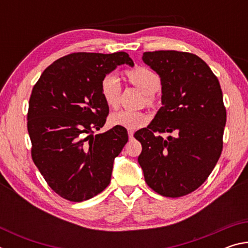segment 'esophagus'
I'll return each mask as SVG.
<instances>
[{
    "label": "esophagus",
    "mask_w": 248,
    "mask_h": 248,
    "mask_svg": "<svg viewBox=\"0 0 248 248\" xmlns=\"http://www.w3.org/2000/svg\"><path fill=\"white\" fill-rule=\"evenodd\" d=\"M128 134H129L130 139H132V138H133V131H132V130H128Z\"/></svg>",
    "instance_id": "obj_1"
}]
</instances>
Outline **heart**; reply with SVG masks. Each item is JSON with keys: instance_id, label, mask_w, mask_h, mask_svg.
Listing matches in <instances>:
<instances>
[{"instance_id": "heart-1", "label": "heart", "mask_w": 248, "mask_h": 248, "mask_svg": "<svg viewBox=\"0 0 248 248\" xmlns=\"http://www.w3.org/2000/svg\"><path fill=\"white\" fill-rule=\"evenodd\" d=\"M129 81L139 87L148 95V102L152 100V95L161 87V78L156 73L144 66H138L127 72ZM121 82L118 74L107 73L100 81V94L108 106L116 107L119 103ZM149 121V115L143 111L120 109L109 116V124L114 127H123L129 130H136L143 127Z\"/></svg>"}]
</instances>
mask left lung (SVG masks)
Here are the masks:
<instances>
[{
	"instance_id": "left-lung-1",
	"label": "left lung",
	"mask_w": 248,
	"mask_h": 248,
	"mask_svg": "<svg viewBox=\"0 0 248 248\" xmlns=\"http://www.w3.org/2000/svg\"><path fill=\"white\" fill-rule=\"evenodd\" d=\"M162 83V104L148 128L137 131L139 164L148 186L178 198L202 185L223 149L226 110L219 83L198 56L175 50L143 53ZM170 133L164 140L160 134Z\"/></svg>"
}]
</instances>
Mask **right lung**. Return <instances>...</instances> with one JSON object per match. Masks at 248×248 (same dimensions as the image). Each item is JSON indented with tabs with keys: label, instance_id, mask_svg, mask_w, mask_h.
I'll return each instance as SVG.
<instances>
[{
	"label": "right lung",
	"instance_id": "1",
	"mask_svg": "<svg viewBox=\"0 0 248 248\" xmlns=\"http://www.w3.org/2000/svg\"><path fill=\"white\" fill-rule=\"evenodd\" d=\"M133 61L127 52H74L46 69L33 85L27 114L31 157L49 187L81 202L106 188L114 159L128 141L123 127L105 133L109 112L100 81L117 65Z\"/></svg>",
	"mask_w": 248,
	"mask_h": 248
}]
</instances>
